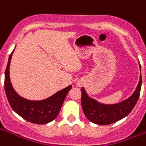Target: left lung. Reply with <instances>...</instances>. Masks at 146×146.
Masks as SVG:
<instances>
[{
	"label": "left lung",
	"instance_id": "obj_1",
	"mask_svg": "<svg viewBox=\"0 0 146 146\" xmlns=\"http://www.w3.org/2000/svg\"><path fill=\"white\" fill-rule=\"evenodd\" d=\"M140 78L137 88L129 98L115 104L101 103L94 98H91L86 92L84 88H81V106L87 119L95 124L109 125L116 123L128 115L138 102L141 87V65Z\"/></svg>",
	"mask_w": 146,
	"mask_h": 146
}]
</instances>
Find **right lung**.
Returning <instances> with one entry per match:
<instances>
[{
    "mask_svg": "<svg viewBox=\"0 0 146 146\" xmlns=\"http://www.w3.org/2000/svg\"><path fill=\"white\" fill-rule=\"evenodd\" d=\"M13 51L9 55L5 73V93L11 107L21 117L33 123L45 124L54 120L60 111L68 92L72 88V85L42 100L34 101L22 97L15 91L10 80L9 68Z\"/></svg>",
    "mask_w": 146,
    "mask_h": 146,
    "instance_id": "add662e5",
    "label": "right lung"
}]
</instances>
